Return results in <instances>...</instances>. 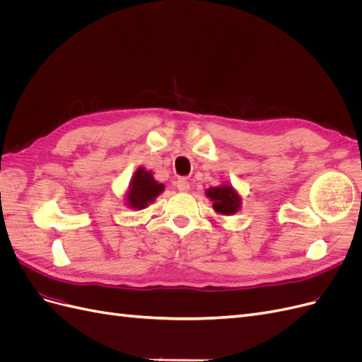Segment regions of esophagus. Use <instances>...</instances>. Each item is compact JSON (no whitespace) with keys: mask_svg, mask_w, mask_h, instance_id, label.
Masks as SVG:
<instances>
[{"mask_svg":"<svg viewBox=\"0 0 362 362\" xmlns=\"http://www.w3.org/2000/svg\"><path fill=\"white\" fill-rule=\"evenodd\" d=\"M177 189L180 190V192H189L190 190V182L185 180V178H180L178 181H177Z\"/></svg>","mask_w":362,"mask_h":362,"instance_id":"obj_1","label":"esophagus"}]
</instances>
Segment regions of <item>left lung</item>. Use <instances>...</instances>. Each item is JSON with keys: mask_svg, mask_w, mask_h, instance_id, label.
I'll use <instances>...</instances> for the list:
<instances>
[{"mask_svg": "<svg viewBox=\"0 0 362 362\" xmlns=\"http://www.w3.org/2000/svg\"><path fill=\"white\" fill-rule=\"evenodd\" d=\"M206 196L214 204V210L221 214L231 216L237 213L240 208V196L229 185H221V187H211L206 190Z\"/></svg>", "mask_w": 362, "mask_h": 362, "instance_id": "obj_1", "label": "left lung"}]
</instances>
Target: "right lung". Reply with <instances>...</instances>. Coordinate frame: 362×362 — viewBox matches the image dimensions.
Returning <instances> with one entry per match:
<instances>
[{
	"label": "right lung",
	"instance_id": "right-lung-1",
	"mask_svg": "<svg viewBox=\"0 0 362 362\" xmlns=\"http://www.w3.org/2000/svg\"><path fill=\"white\" fill-rule=\"evenodd\" d=\"M163 190L164 185L158 184L152 178L151 172L145 170L144 168H139L129 182V190L127 196L128 205L136 208V210H141L148 204L154 202V199Z\"/></svg>",
	"mask_w": 362,
	"mask_h": 362
}]
</instances>
